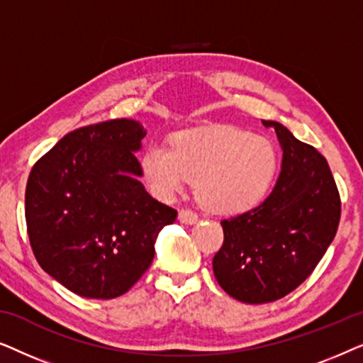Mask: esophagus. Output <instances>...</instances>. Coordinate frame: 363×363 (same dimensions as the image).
Returning <instances> with one entry per match:
<instances>
[{
    "label": "esophagus",
    "instance_id": "1",
    "mask_svg": "<svg viewBox=\"0 0 363 363\" xmlns=\"http://www.w3.org/2000/svg\"><path fill=\"white\" fill-rule=\"evenodd\" d=\"M178 220H180V223H185V225H195L198 221V215L191 210H182L178 213Z\"/></svg>",
    "mask_w": 363,
    "mask_h": 363
}]
</instances>
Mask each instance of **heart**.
Listing matches in <instances>:
<instances>
[{"instance_id":"obj_1","label":"heart","mask_w":363,"mask_h":363,"mask_svg":"<svg viewBox=\"0 0 363 363\" xmlns=\"http://www.w3.org/2000/svg\"><path fill=\"white\" fill-rule=\"evenodd\" d=\"M279 158L271 140L233 127L185 130L170 147L148 143L140 170L153 195L172 200L196 182L198 198L208 210L241 215L269 195Z\"/></svg>"}]
</instances>
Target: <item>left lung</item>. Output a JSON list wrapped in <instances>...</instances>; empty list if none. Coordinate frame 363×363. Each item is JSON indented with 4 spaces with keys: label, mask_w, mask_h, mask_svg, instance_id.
<instances>
[{
    "label": "left lung",
    "mask_w": 363,
    "mask_h": 363,
    "mask_svg": "<svg viewBox=\"0 0 363 363\" xmlns=\"http://www.w3.org/2000/svg\"><path fill=\"white\" fill-rule=\"evenodd\" d=\"M281 173L269 196L255 210L223 220L221 250L213 272L226 294L247 304L281 299L301 286L335 238L340 196L329 163L279 122Z\"/></svg>",
    "instance_id": "1"
}]
</instances>
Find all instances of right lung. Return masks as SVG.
<instances>
[{
    "mask_svg": "<svg viewBox=\"0 0 363 363\" xmlns=\"http://www.w3.org/2000/svg\"><path fill=\"white\" fill-rule=\"evenodd\" d=\"M145 130L132 118L81 127L34 163L26 225L39 266L74 294L113 299L140 279L177 210L153 200L138 177Z\"/></svg>",
    "mask_w": 363,
    "mask_h": 363,
    "instance_id": "obj_1",
    "label": "right lung"
}]
</instances>
